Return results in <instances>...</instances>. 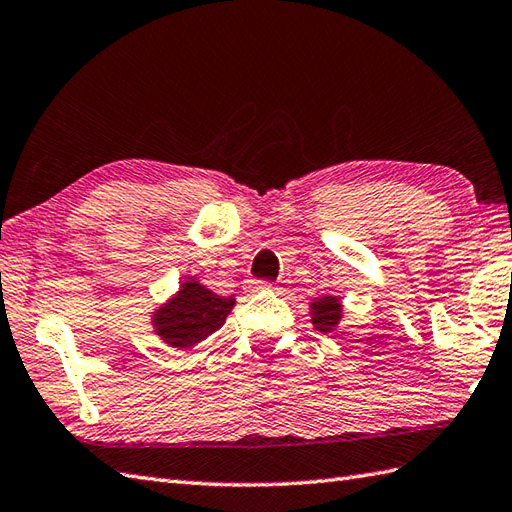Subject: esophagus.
Wrapping results in <instances>:
<instances>
[{
    "label": "esophagus",
    "mask_w": 512,
    "mask_h": 512,
    "mask_svg": "<svg viewBox=\"0 0 512 512\" xmlns=\"http://www.w3.org/2000/svg\"><path fill=\"white\" fill-rule=\"evenodd\" d=\"M253 290H272V285L264 283V281H255L253 283Z\"/></svg>",
    "instance_id": "1"
}]
</instances>
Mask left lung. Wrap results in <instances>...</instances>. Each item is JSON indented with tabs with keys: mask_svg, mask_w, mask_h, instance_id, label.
<instances>
[{
	"mask_svg": "<svg viewBox=\"0 0 512 512\" xmlns=\"http://www.w3.org/2000/svg\"><path fill=\"white\" fill-rule=\"evenodd\" d=\"M344 314V307L342 301L334 294H325V296H318L310 303V316H312V325L320 334H331V331H336L340 320Z\"/></svg>",
	"mask_w": 512,
	"mask_h": 512,
	"instance_id": "obj_1",
	"label": "left lung"
}]
</instances>
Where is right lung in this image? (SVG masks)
Returning <instances> with one entry per match:
<instances>
[{
    "label": "right lung",
    "mask_w": 512,
    "mask_h": 512,
    "mask_svg": "<svg viewBox=\"0 0 512 512\" xmlns=\"http://www.w3.org/2000/svg\"><path fill=\"white\" fill-rule=\"evenodd\" d=\"M235 296H220L196 277H185L168 301L150 312L154 336L172 349H194L224 325Z\"/></svg>",
    "instance_id": "add662e5"
}]
</instances>
